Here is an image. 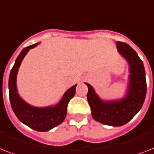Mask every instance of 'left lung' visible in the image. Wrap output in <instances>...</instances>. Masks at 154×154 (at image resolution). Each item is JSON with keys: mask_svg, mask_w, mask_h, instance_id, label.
Listing matches in <instances>:
<instances>
[{"mask_svg": "<svg viewBox=\"0 0 154 154\" xmlns=\"http://www.w3.org/2000/svg\"><path fill=\"white\" fill-rule=\"evenodd\" d=\"M117 51L127 60L129 77L125 96L119 100L104 101L88 83L87 100L91 108L92 117L101 124L122 126L130 121L141 109L146 99V71L137 53L124 42H117Z\"/></svg>", "mask_w": 154, "mask_h": 154, "instance_id": "obj_1", "label": "left lung"}]
</instances>
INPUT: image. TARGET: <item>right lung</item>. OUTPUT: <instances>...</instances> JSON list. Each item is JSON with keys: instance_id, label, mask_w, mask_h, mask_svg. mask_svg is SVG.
<instances>
[{"instance_id": "add662e5", "label": "right lung", "mask_w": 154, "mask_h": 154, "mask_svg": "<svg viewBox=\"0 0 154 154\" xmlns=\"http://www.w3.org/2000/svg\"><path fill=\"white\" fill-rule=\"evenodd\" d=\"M38 45L39 43H36L25 48L16 59L15 64L11 69L9 75L8 90L11 106L18 119L36 131L46 132L64 122L67 114L68 104L75 95L77 85L68 89L60 101L57 105L52 106L35 107L28 104L20 97L17 88L18 69L20 63L29 49H33Z\"/></svg>"}]
</instances>
